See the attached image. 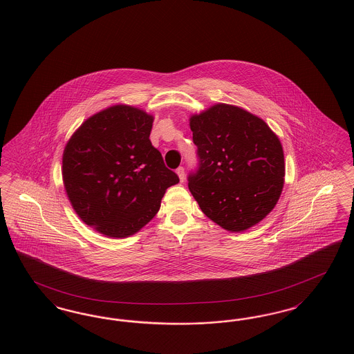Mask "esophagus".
Masks as SVG:
<instances>
[{"label":"esophagus","instance_id":"obj_1","mask_svg":"<svg viewBox=\"0 0 354 354\" xmlns=\"http://www.w3.org/2000/svg\"><path fill=\"white\" fill-rule=\"evenodd\" d=\"M176 174H178V176H179L180 182L183 183V182H185V169H183V167H179V169H176Z\"/></svg>","mask_w":354,"mask_h":354}]
</instances>
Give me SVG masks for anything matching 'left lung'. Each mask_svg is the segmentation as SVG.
Returning <instances> with one entry per match:
<instances>
[{
  "instance_id": "obj_1",
  "label": "left lung",
  "mask_w": 354,
  "mask_h": 354,
  "mask_svg": "<svg viewBox=\"0 0 354 354\" xmlns=\"http://www.w3.org/2000/svg\"><path fill=\"white\" fill-rule=\"evenodd\" d=\"M198 169L188 188L203 214L240 232L264 219L279 201L286 175L279 138L263 119L225 103L189 118Z\"/></svg>"
}]
</instances>
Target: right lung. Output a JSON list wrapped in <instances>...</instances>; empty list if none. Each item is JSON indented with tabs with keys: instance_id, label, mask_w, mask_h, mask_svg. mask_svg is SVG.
Here are the masks:
<instances>
[{
	"instance_id": "right-lung-1",
	"label": "right lung",
	"mask_w": 354,
	"mask_h": 354,
	"mask_svg": "<svg viewBox=\"0 0 354 354\" xmlns=\"http://www.w3.org/2000/svg\"><path fill=\"white\" fill-rule=\"evenodd\" d=\"M152 115L127 104L86 119L68 139L62 178L77 215L102 235H134L156 215L178 175L151 145Z\"/></svg>"
}]
</instances>
